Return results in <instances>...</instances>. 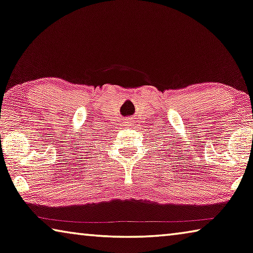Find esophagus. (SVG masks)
<instances>
[{
	"label": "esophagus",
	"instance_id": "esophagus-1",
	"mask_svg": "<svg viewBox=\"0 0 253 253\" xmlns=\"http://www.w3.org/2000/svg\"><path fill=\"white\" fill-rule=\"evenodd\" d=\"M126 122H128V123H129V119H127V120H126Z\"/></svg>",
	"mask_w": 253,
	"mask_h": 253
}]
</instances>
